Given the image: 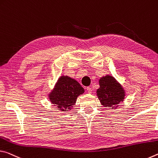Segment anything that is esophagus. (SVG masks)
Masks as SVG:
<instances>
[{
    "label": "esophagus",
    "instance_id": "34e87169",
    "mask_svg": "<svg viewBox=\"0 0 158 158\" xmlns=\"http://www.w3.org/2000/svg\"><path fill=\"white\" fill-rule=\"evenodd\" d=\"M87 92L89 93V94H92V89L91 88V87H87Z\"/></svg>",
    "mask_w": 158,
    "mask_h": 158
}]
</instances>
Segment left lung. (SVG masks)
<instances>
[{
	"instance_id": "left-lung-1",
	"label": "left lung",
	"mask_w": 158,
	"mask_h": 158,
	"mask_svg": "<svg viewBox=\"0 0 158 158\" xmlns=\"http://www.w3.org/2000/svg\"><path fill=\"white\" fill-rule=\"evenodd\" d=\"M99 88L97 94L103 107L116 109L118 104L125 99V91L114 77L107 75L99 79Z\"/></svg>"
}]
</instances>
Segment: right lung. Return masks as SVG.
<instances>
[{
    "label": "right lung",
    "instance_id": "1",
    "mask_svg": "<svg viewBox=\"0 0 158 158\" xmlns=\"http://www.w3.org/2000/svg\"><path fill=\"white\" fill-rule=\"evenodd\" d=\"M84 92L83 87L76 80L67 76H62L48 94V98L58 110L66 112L72 109L76 104L77 97Z\"/></svg>",
    "mask_w": 158,
    "mask_h": 158
}]
</instances>
